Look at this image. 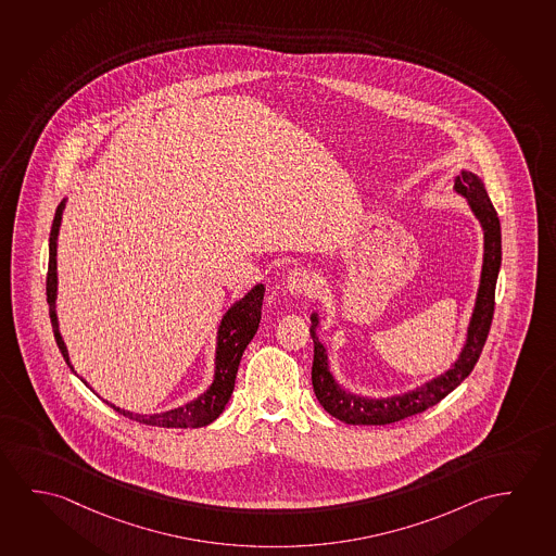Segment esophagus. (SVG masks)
Listing matches in <instances>:
<instances>
[{"label": "esophagus", "mask_w": 556, "mask_h": 556, "mask_svg": "<svg viewBox=\"0 0 556 556\" xmlns=\"http://www.w3.org/2000/svg\"><path fill=\"white\" fill-rule=\"evenodd\" d=\"M286 286L291 295H311L317 288V278L308 273L307 268H295L288 276Z\"/></svg>", "instance_id": "obj_1"}]
</instances>
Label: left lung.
<instances>
[{
	"label": "left lung",
	"instance_id": "1",
	"mask_svg": "<svg viewBox=\"0 0 556 556\" xmlns=\"http://www.w3.org/2000/svg\"><path fill=\"white\" fill-rule=\"evenodd\" d=\"M454 191L466 197L469 208L476 214L477 220L483 228V268H481V280L477 290L476 307L467 327L466 344L462 348L458 359L452 363L448 370H444L442 375L415 390L394 394V396L367 397L348 392L336 382L334 375L330 372L327 348L320 344L317 336L318 315L317 313L311 315V323H313L311 338L315 344V357H313V370H311L313 390L317 394L320 406L344 424H396L412 415L421 414L425 409L439 404L442 397L448 396L454 388L459 387V382L473 370L479 355L483 352L489 328L493 323L494 288H496V278L503 261L501 220L486 194L483 181L476 174L462 169L459 176L454 179Z\"/></svg>",
	"mask_w": 556,
	"mask_h": 556
}]
</instances>
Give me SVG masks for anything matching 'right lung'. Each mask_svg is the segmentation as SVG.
I'll return each instance as SVG.
<instances>
[{"instance_id": "obj_1", "label": "right lung", "mask_w": 556, "mask_h": 556, "mask_svg": "<svg viewBox=\"0 0 556 556\" xmlns=\"http://www.w3.org/2000/svg\"><path fill=\"white\" fill-rule=\"evenodd\" d=\"M67 199H63L55 216H53L52 231H50V261H48V278H46V295H48V305H50V320H52L53 336L58 348L62 352L63 359L70 365V369L75 372L70 362V353L63 344L62 334H60V323H58V313H55V298H58V236H60V226H62L63 208H65ZM263 298H265V286L256 283L253 290H249L241 300L236 301L231 307L226 311L222 317L218 336H216V355H214V379L206 392L201 396L187 402L186 406L162 412V414H132L127 409L114 406L106 402L108 406L114 407L117 414L129 417L132 421L139 424L154 425V427H168V429H197L204 425L212 424L218 419V415L224 412V407L231 397L233 387H236V375H238L239 362L241 355L245 352L249 342L256 334V328L261 323V308H263ZM77 375V372H75ZM87 387L89 382L79 377ZM90 388V387H89ZM92 390V388H90Z\"/></svg>"}]
</instances>
